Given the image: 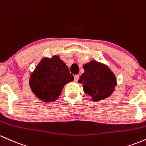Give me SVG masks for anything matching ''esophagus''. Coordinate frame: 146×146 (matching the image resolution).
<instances>
[{
	"mask_svg": "<svg viewBox=\"0 0 146 146\" xmlns=\"http://www.w3.org/2000/svg\"><path fill=\"white\" fill-rule=\"evenodd\" d=\"M78 78H79V76L78 75H74V81L77 82Z\"/></svg>",
	"mask_w": 146,
	"mask_h": 146,
	"instance_id": "34e87169",
	"label": "esophagus"
}]
</instances>
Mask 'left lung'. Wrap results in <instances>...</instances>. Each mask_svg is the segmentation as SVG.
<instances>
[{
  "instance_id": "8db88e82",
  "label": "left lung",
  "mask_w": 146,
  "mask_h": 146,
  "mask_svg": "<svg viewBox=\"0 0 146 146\" xmlns=\"http://www.w3.org/2000/svg\"><path fill=\"white\" fill-rule=\"evenodd\" d=\"M84 73L78 83L83 84L85 94L90 96L93 102L102 101L110 96L117 85L114 72L105 63L92 60L83 65Z\"/></svg>"
}]
</instances>
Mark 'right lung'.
Returning a JSON list of instances; mask_svg holds the SVG:
<instances>
[{
    "mask_svg": "<svg viewBox=\"0 0 146 146\" xmlns=\"http://www.w3.org/2000/svg\"><path fill=\"white\" fill-rule=\"evenodd\" d=\"M74 81V76L59 56L44 57L30 74L29 87L35 96L45 103L59 97L63 87Z\"/></svg>",
    "mask_w": 146,
    "mask_h": 146,
    "instance_id": "1",
    "label": "right lung"
}]
</instances>
